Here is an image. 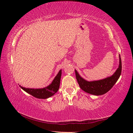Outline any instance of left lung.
<instances>
[{"mask_svg": "<svg viewBox=\"0 0 133 133\" xmlns=\"http://www.w3.org/2000/svg\"><path fill=\"white\" fill-rule=\"evenodd\" d=\"M121 69H122V65H121V60L120 56V64L118 68L111 77L98 81L87 82L80 77L76 70L75 73L76 79L77 80L80 87L83 90L89 94L99 96L106 93L115 84L121 75Z\"/></svg>", "mask_w": 133, "mask_h": 133, "instance_id": "1", "label": "left lung"}]
</instances>
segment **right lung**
Here are the masks:
<instances>
[{"instance_id": "1", "label": "right lung", "mask_w": 133, "mask_h": 133, "mask_svg": "<svg viewBox=\"0 0 133 133\" xmlns=\"http://www.w3.org/2000/svg\"><path fill=\"white\" fill-rule=\"evenodd\" d=\"M62 70H60L57 76H56L55 79L48 87H44L43 89H27L23 87L21 88L27 93L31 94L33 96L38 98H48L54 95L58 91L60 86V78H61Z\"/></svg>"}]
</instances>
